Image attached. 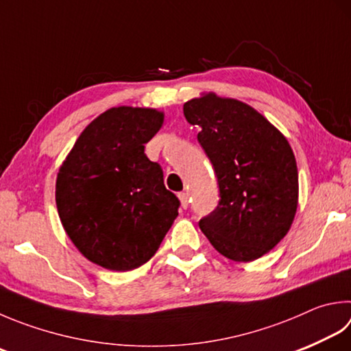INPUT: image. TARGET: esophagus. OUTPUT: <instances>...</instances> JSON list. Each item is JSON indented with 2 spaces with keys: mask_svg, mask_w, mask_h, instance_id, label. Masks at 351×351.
<instances>
[{
  "mask_svg": "<svg viewBox=\"0 0 351 351\" xmlns=\"http://www.w3.org/2000/svg\"><path fill=\"white\" fill-rule=\"evenodd\" d=\"M178 198H180L182 208L186 209L189 206V194L188 193H180V194H178Z\"/></svg>",
  "mask_w": 351,
  "mask_h": 351,
  "instance_id": "1",
  "label": "esophagus"
}]
</instances>
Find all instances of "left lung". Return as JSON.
<instances>
[{"instance_id":"8db88e82","label":"left lung","mask_w":351,"mask_h":351,"mask_svg":"<svg viewBox=\"0 0 351 351\" xmlns=\"http://www.w3.org/2000/svg\"><path fill=\"white\" fill-rule=\"evenodd\" d=\"M215 169L220 202L200 220L223 256L254 261L278 244L298 208V168L287 138L241 101L203 93L183 105Z\"/></svg>"}]
</instances>
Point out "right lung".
<instances>
[{
	"instance_id": "obj_1",
	"label": "right lung",
	"mask_w": 351,
	"mask_h": 351,
	"mask_svg": "<svg viewBox=\"0 0 351 351\" xmlns=\"http://www.w3.org/2000/svg\"><path fill=\"white\" fill-rule=\"evenodd\" d=\"M156 108L113 107L87 125L56 177V206L73 244L104 269L151 260L178 215L160 165L145 154L162 128Z\"/></svg>"
}]
</instances>
